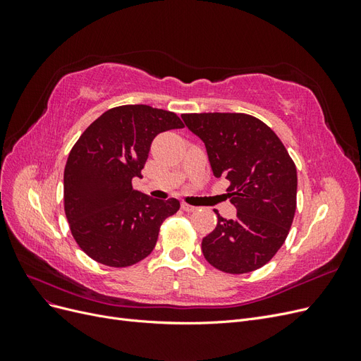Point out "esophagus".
Returning <instances> with one entry per match:
<instances>
[{
    "label": "esophagus",
    "instance_id": "1",
    "mask_svg": "<svg viewBox=\"0 0 361 361\" xmlns=\"http://www.w3.org/2000/svg\"><path fill=\"white\" fill-rule=\"evenodd\" d=\"M180 207H182V209H183L185 212H194V211H197V207L192 206V204H188V203H182Z\"/></svg>",
    "mask_w": 361,
    "mask_h": 361
}]
</instances>
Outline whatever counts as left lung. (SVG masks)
Masks as SVG:
<instances>
[{
  "label": "left lung",
  "mask_w": 361,
  "mask_h": 361,
  "mask_svg": "<svg viewBox=\"0 0 361 361\" xmlns=\"http://www.w3.org/2000/svg\"><path fill=\"white\" fill-rule=\"evenodd\" d=\"M185 125L206 147L215 178L231 182L233 220L216 214L203 238L204 259L228 274H245L274 257L297 209V169L269 126L243 113L183 114Z\"/></svg>",
  "instance_id": "8db88e82"
}]
</instances>
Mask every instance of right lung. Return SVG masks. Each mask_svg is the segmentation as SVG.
<instances>
[{
  "instance_id": "right-lung-1",
  "label": "right lung",
  "mask_w": 361,
  "mask_h": 361,
  "mask_svg": "<svg viewBox=\"0 0 361 361\" xmlns=\"http://www.w3.org/2000/svg\"><path fill=\"white\" fill-rule=\"evenodd\" d=\"M180 118L149 105L105 111L72 147L64 167V212L76 244L93 260L123 268L147 257L159 227L179 200L152 199L133 188L154 138L180 129Z\"/></svg>"
}]
</instances>
